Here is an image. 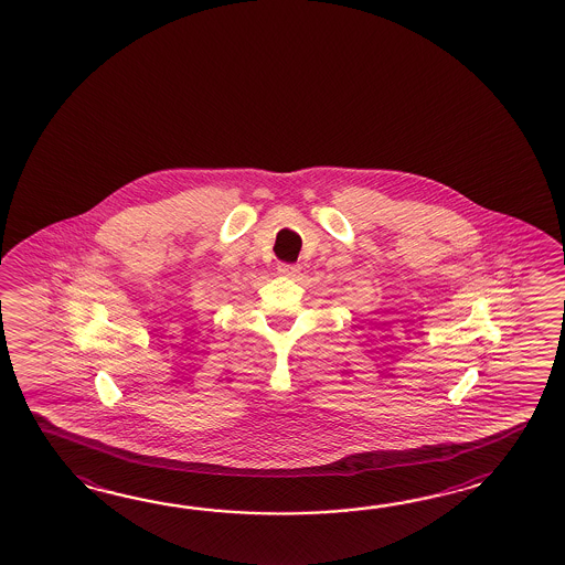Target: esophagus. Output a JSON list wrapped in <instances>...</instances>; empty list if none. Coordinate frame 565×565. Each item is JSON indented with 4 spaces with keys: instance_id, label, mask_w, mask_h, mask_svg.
<instances>
[{
    "instance_id": "1",
    "label": "esophagus",
    "mask_w": 565,
    "mask_h": 565,
    "mask_svg": "<svg viewBox=\"0 0 565 565\" xmlns=\"http://www.w3.org/2000/svg\"><path fill=\"white\" fill-rule=\"evenodd\" d=\"M278 275H282V277L295 278L300 275V266L299 265H278Z\"/></svg>"
}]
</instances>
